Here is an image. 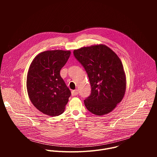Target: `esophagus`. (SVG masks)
Wrapping results in <instances>:
<instances>
[{"mask_svg": "<svg viewBox=\"0 0 157 157\" xmlns=\"http://www.w3.org/2000/svg\"><path fill=\"white\" fill-rule=\"evenodd\" d=\"M71 94L72 96H77L78 94V89H75V90H73L71 91Z\"/></svg>", "mask_w": 157, "mask_h": 157, "instance_id": "obj_1", "label": "esophagus"}]
</instances>
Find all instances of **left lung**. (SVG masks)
I'll return each mask as SVG.
<instances>
[{
    "mask_svg": "<svg viewBox=\"0 0 157 157\" xmlns=\"http://www.w3.org/2000/svg\"><path fill=\"white\" fill-rule=\"evenodd\" d=\"M84 68L91 86V93L84 105L97 116L107 114L122 100L126 77L121 60L105 44L82 47L73 52Z\"/></svg>",
    "mask_w": 157,
    "mask_h": 157,
    "instance_id": "8db88e82",
    "label": "left lung"
}]
</instances>
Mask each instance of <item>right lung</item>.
Instances as JSON below:
<instances>
[{
    "label": "right lung",
    "mask_w": 157,
    "mask_h": 157,
    "mask_svg": "<svg viewBox=\"0 0 157 157\" xmlns=\"http://www.w3.org/2000/svg\"><path fill=\"white\" fill-rule=\"evenodd\" d=\"M70 51L48 50L37 55L31 63L27 77L28 95L33 105L44 114L57 116L62 113L71 91L60 76V70Z\"/></svg>",
    "instance_id": "obj_1"
}]
</instances>
